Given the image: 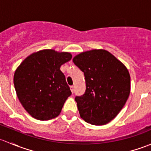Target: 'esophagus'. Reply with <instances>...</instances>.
<instances>
[{
    "instance_id": "obj_1",
    "label": "esophagus",
    "mask_w": 151,
    "mask_h": 151,
    "mask_svg": "<svg viewBox=\"0 0 151 151\" xmlns=\"http://www.w3.org/2000/svg\"><path fill=\"white\" fill-rule=\"evenodd\" d=\"M70 88H71V92H72V93H74V86H73V85H71V86H70Z\"/></svg>"
}]
</instances>
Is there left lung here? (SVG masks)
Returning a JSON list of instances; mask_svg holds the SVG:
<instances>
[{"mask_svg": "<svg viewBox=\"0 0 151 151\" xmlns=\"http://www.w3.org/2000/svg\"><path fill=\"white\" fill-rule=\"evenodd\" d=\"M73 62L84 72L86 90L76 96L80 117L101 126L110 122L122 109L130 93V75L126 67L104 50L82 52Z\"/></svg>", "mask_w": 151, "mask_h": 151, "instance_id": "left-lung-1", "label": "left lung"}]
</instances>
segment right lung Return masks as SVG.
I'll return each mask as SVG.
<instances>
[{"instance_id":"1","label":"right lung","mask_w":151,"mask_h":151,"mask_svg":"<svg viewBox=\"0 0 151 151\" xmlns=\"http://www.w3.org/2000/svg\"><path fill=\"white\" fill-rule=\"evenodd\" d=\"M71 58L69 52L44 50L29 55L17 68L14 75L15 91L33 118L47 121L60 113L71 92L60 68Z\"/></svg>"}]
</instances>
